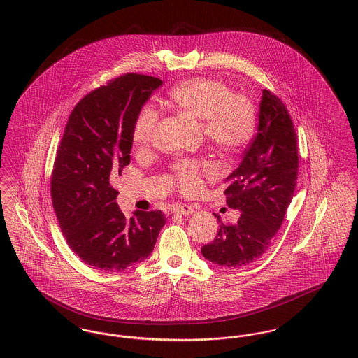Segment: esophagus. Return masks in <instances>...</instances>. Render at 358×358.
Returning <instances> with one entry per match:
<instances>
[{"label": "esophagus", "mask_w": 358, "mask_h": 358, "mask_svg": "<svg viewBox=\"0 0 358 358\" xmlns=\"http://www.w3.org/2000/svg\"><path fill=\"white\" fill-rule=\"evenodd\" d=\"M173 212L180 213V215H192L194 212V208L187 204L174 205Z\"/></svg>", "instance_id": "esophagus-1"}]
</instances>
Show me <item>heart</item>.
<instances>
[{"label":"heart","mask_w":358,"mask_h":358,"mask_svg":"<svg viewBox=\"0 0 358 358\" xmlns=\"http://www.w3.org/2000/svg\"><path fill=\"white\" fill-rule=\"evenodd\" d=\"M169 106L185 118L200 120L205 138L222 153L241 150L255 133L256 111L250 98L232 94L219 79L196 76L181 82L169 92ZM157 123L158 115L150 106L139 110L131 131L136 149L150 145ZM212 171L210 164L181 159L171 166V184L194 193L201 187V173Z\"/></svg>","instance_id":"1"}]
</instances>
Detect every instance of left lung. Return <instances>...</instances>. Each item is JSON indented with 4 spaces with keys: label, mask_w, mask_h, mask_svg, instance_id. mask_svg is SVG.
<instances>
[{
    "label": "left lung",
    "mask_w": 358,
    "mask_h": 358,
    "mask_svg": "<svg viewBox=\"0 0 358 358\" xmlns=\"http://www.w3.org/2000/svg\"><path fill=\"white\" fill-rule=\"evenodd\" d=\"M259 107L257 134L224 190L240 217L236 224L222 222L215 240L201 248L206 260L229 268L247 266L268 250L296 187L298 143L289 111L270 90H263Z\"/></svg>",
    "instance_id": "left-lung-1"
}]
</instances>
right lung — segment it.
<instances>
[{
    "label": "right lung",
    "instance_id": "right-lung-1",
    "mask_svg": "<svg viewBox=\"0 0 358 358\" xmlns=\"http://www.w3.org/2000/svg\"><path fill=\"white\" fill-rule=\"evenodd\" d=\"M162 80L124 73L83 96L69 114L51 177L52 205L69 248L104 273L153 252L166 217L136 210L127 219L110 181L130 164L133 124Z\"/></svg>",
    "mask_w": 358,
    "mask_h": 358
}]
</instances>
